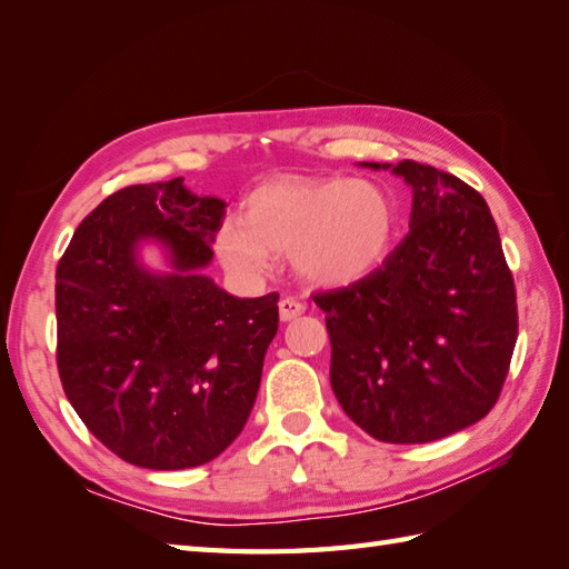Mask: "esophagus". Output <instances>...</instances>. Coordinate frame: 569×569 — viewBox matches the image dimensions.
<instances>
[{
    "label": "esophagus",
    "instance_id": "34e87169",
    "mask_svg": "<svg viewBox=\"0 0 569 569\" xmlns=\"http://www.w3.org/2000/svg\"><path fill=\"white\" fill-rule=\"evenodd\" d=\"M301 313H305V305H301V301H297L292 297H284L280 301V319L282 321H295L297 317H301Z\"/></svg>",
    "mask_w": 569,
    "mask_h": 569
}]
</instances>
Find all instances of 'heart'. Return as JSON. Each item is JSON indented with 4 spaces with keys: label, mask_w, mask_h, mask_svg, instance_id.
Returning a JSON list of instances; mask_svg holds the SVG:
<instances>
[{
    "label": "heart",
    "mask_w": 569,
    "mask_h": 569,
    "mask_svg": "<svg viewBox=\"0 0 569 569\" xmlns=\"http://www.w3.org/2000/svg\"><path fill=\"white\" fill-rule=\"evenodd\" d=\"M246 213L213 236L223 270L246 287L260 284L277 256L311 287L356 284L385 262L399 221L389 189L368 178L284 174L252 189Z\"/></svg>",
    "instance_id": "obj_1"
}]
</instances>
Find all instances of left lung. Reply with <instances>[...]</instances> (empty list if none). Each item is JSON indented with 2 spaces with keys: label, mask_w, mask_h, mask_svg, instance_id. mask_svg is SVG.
Segmentation results:
<instances>
[{
  "label": "left lung",
  "mask_w": 569,
  "mask_h": 569,
  "mask_svg": "<svg viewBox=\"0 0 569 569\" xmlns=\"http://www.w3.org/2000/svg\"><path fill=\"white\" fill-rule=\"evenodd\" d=\"M411 187L409 233L360 282L313 297L331 387L365 433L431 443L485 419L513 356V277L487 201L416 160L360 162Z\"/></svg>",
  "instance_id": "obj_1"
}]
</instances>
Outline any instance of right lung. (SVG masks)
<instances>
[{"label":"right lung","mask_w":569,"mask_h":569,"mask_svg":"<svg viewBox=\"0 0 569 569\" xmlns=\"http://www.w3.org/2000/svg\"><path fill=\"white\" fill-rule=\"evenodd\" d=\"M226 201L184 178L123 187L87 217L58 262L62 389L126 462L184 470L229 448L258 397L277 297L238 299L204 272ZM146 244L167 268L150 269Z\"/></svg>","instance_id":"right-lung-1"}]
</instances>
